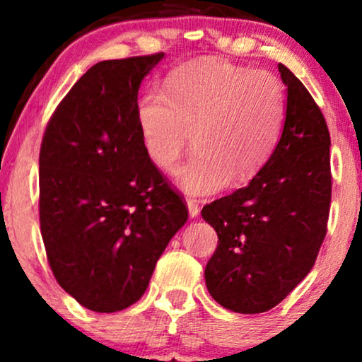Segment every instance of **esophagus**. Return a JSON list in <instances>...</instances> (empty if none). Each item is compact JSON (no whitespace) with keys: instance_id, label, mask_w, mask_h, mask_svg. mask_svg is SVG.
<instances>
[{"instance_id":"1","label":"esophagus","mask_w":362,"mask_h":362,"mask_svg":"<svg viewBox=\"0 0 362 362\" xmlns=\"http://www.w3.org/2000/svg\"><path fill=\"white\" fill-rule=\"evenodd\" d=\"M187 207H189L190 218H195V216L201 213V207H199V202L195 199H187Z\"/></svg>"}]
</instances>
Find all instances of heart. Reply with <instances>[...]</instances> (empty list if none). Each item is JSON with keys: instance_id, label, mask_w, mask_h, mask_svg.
<instances>
[{"instance_id": "heart-1", "label": "heart", "mask_w": 362, "mask_h": 362, "mask_svg": "<svg viewBox=\"0 0 362 362\" xmlns=\"http://www.w3.org/2000/svg\"><path fill=\"white\" fill-rule=\"evenodd\" d=\"M141 143L161 172H173L194 136L195 155L178 172L187 194L206 195L253 180L279 143L286 90L276 74L224 61L182 66L165 91L151 88L136 107Z\"/></svg>"}]
</instances>
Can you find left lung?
Returning <instances> with one entry per match:
<instances>
[{"instance_id":"8db88e82","label":"left lung","mask_w":362,"mask_h":362,"mask_svg":"<svg viewBox=\"0 0 362 362\" xmlns=\"http://www.w3.org/2000/svg\"><path fill=\"white\" fill-rule=\"evenodd\" d=\"M286 120L272 156L247 187L202 207L218 233L206 265L211 296L236 313L274 308L308 276L327 235L330 134L305 85L279 64Z\"/></svg>"}]
</instances>
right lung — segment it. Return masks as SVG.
Instances as JSON below:
<instances>
[{
    "instance_id": "right-lung-1",
    "label": "right lung",
    "mask_w": 362,
    "mask_h": 362,
    "mask_svg": "<svg viewBox=\"0 0 362 362\" xmlns=\"http://www.w3.org/2000/svg\"><path fill=\"white\" fill-rule=\"evenodd\" d=\"M165 54L97 62L45 127L39 216L59 286L97 313L134 305L189 211L141 143L143 78Z\"/></svg>"
}]
</instances>
